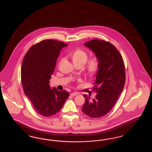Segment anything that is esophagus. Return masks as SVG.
I'll list each match as a JSON object with an SVG mask.
<instances>
[{
    "instance_id": "obj_1",
    "label": "esophagus",
    "mask_w": 152,
    "mask_h": 152,
    "mask_svg": "<svg viewBox=\"0 0 152 152\" xmlns=\"http://www.w3.org/2000/svg\"><path fill=\"white\" fill-rule=\"evenodd\" d=\"M70 95H71V96H76V95H78V93H76V92H73V93H71Z\"/></svg>"
}]
</instances>
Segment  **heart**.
Instances as JSON below:
<instances>
[{"label":"heart","instance_id":"heart-1","mask_svg":"<svg viewBox=\"0 0 152 152\" xmlns=\"http://www.w3.org/2000/svg\"><path fill=\"white\" fill-rule=\"evenodd\" d=\"M69 57L76 66H83L85 64V69L88 75L90 76L94 75L99 71L100 68L99 59L94 57L91 58L88 60L89 54L84 50L77 49L69 53Z\"/></svg>","mask_w":152,"mask_h":152}]
</instances>
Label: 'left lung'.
<instances>
[{
    "mask_svg": "<svg viewBox=\"0 0 152 152\" xmlns=\"http://www.w3.org/2000/svg\"><path fill=\"white\" fill-rule=\"evenodd\" d=\"M99 59L100 68L95 81L96 95H84L85 102L82 108L84 114L90 118H100L110 111L122 92L125 83V69L122 57L110 42L94 39L84 44Z\"/></svg>",
    "mask_w": 152,
    "mask_h": 152,
    "instance_id": "8db88e82",
    "label": "left lung"
}]
</instances>
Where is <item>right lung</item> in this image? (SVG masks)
Masks as SVG:
<instances>
[{"label":"right lung","mask_w":152,"mask_h":152,"mask_svg":"<svg viewBox=\"0 0 152 152\" xmlns=\"http://www.w3.org/2000/svg\"><path fill=\"white\" fill-rule=\"evenodd\" d=\"M67 46L60 41L44 40L32 45L23 58L21 67L23 89L40 115H54L69 96L68 91L51 89L49 85L60 52Z\"/></svg>","instance_id":"add662e5"}]
</instances>
